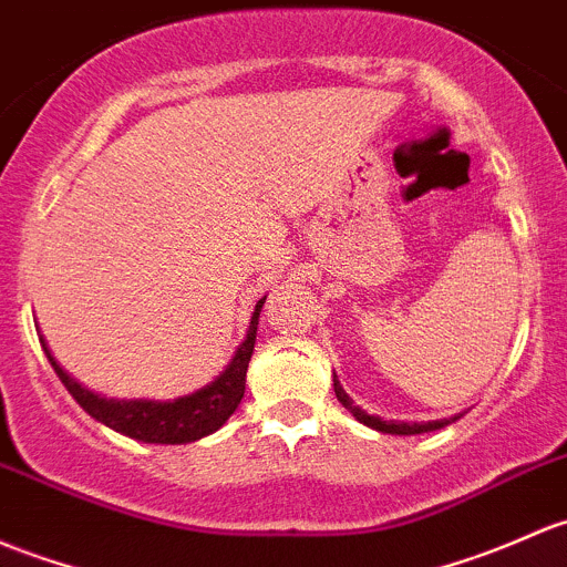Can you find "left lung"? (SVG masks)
<instances>
[{"mask_svg":"<svg viewBox=\"0 0 567 567\" xmlns=\"http://www.w3.org/2000/svg\"><path fill=\"white\" fill-rule=\"evenodd\" d=\"M333 391H337V399L344 404V408L353 413L355 421H361L363 426L374 429V432H383V434H424V432H434V429H443L449 424H454L458 415L454 419H440V421H426V424H408V421H383L378 419V415H369L367 410H361L359 404H353V399L348 396V391L339 385L337 374H333Z\"/></svg>","mask_w":567,"mask_h":567,"instance_id":"obj_1","label":"left lung"}]
</instances>
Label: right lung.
Returning a JSON list of instances; mask_svg holds the SVG:
<instances>
[{
  "mask_svg": "<svg viewBox=\"0 0 567 567\" xmlns=\"http://www.w3.org/2000/svg\"><path fill=\"white\" fill-rule=\"evenodd\" d=\"M264 303L266 296L255 303L247 337H244V342L236 348L228 367H225L212 383L204 385V389L187 393V396L168 399V402H157V399H109L103 396V393L89 391L86 385H81L79 380L70 378V374L59 367L56 359L51 355V350H48L45 339L43 350L48 361H51L53 372H56V378L62 380L64 389L70 391V396H73L94 421L113 429V432L124 434V437L138 440V443H195V440L217 432V429L236 413L238 404H241L244 385H247V367L249 359H252L255 333H258V318Z\"/></svg>",
  "mask_w": 567,
  "mask_h": 567,
  "instance_id": "obj_1",
  "label": "right lung"
}]
</instances>
